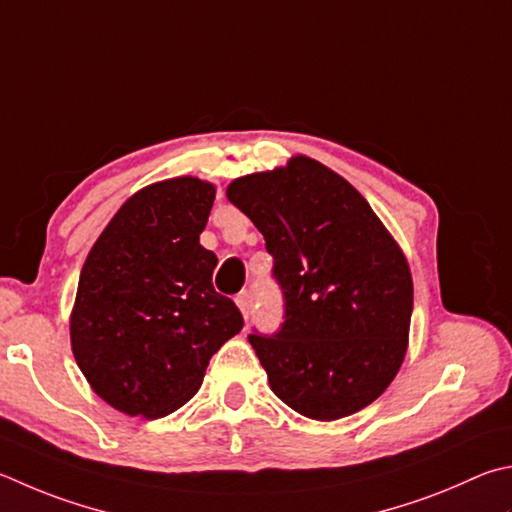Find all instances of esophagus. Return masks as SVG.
Wrapping results in <instances>:
<instances>
[{"label": "esophagus", "instance_id": "esophagus-1", "mask_svg": "<svg viewBox=\"0 0 512 512\" xmlns=\"http://www.w3.org/2000/svg\"><path fill=\"white\" fill-rule=\"evenodd\" d=\"M235 302H237V306H239L241 315H244V320H248L250 306H253V297H250V293H239V295L235 297Z\"/></svg>", "mask_w": 512, "mask_h": 512}]
</instances>
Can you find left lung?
<instances>
[{"mask_svg": "<svg viewBox=\"0 0 512 512\" xmlns=\"http://www.w3.org/2000/svg\"><path fill=\"white\" fill-rule=\"evenodd\" d=\"M226 197L264 235L284 293L282 329L248 336L275 396L313 421L374 403L403 365L414 304L392 232L347 179L302 154L239 176Z\"/></svg>", "mask_w": 512, "mask_h": 512, "instance_id": "left-lung-1", "label": "left lung"}]
</instances>
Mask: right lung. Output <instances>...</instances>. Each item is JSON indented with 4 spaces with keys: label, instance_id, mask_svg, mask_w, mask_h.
Instances as JSON below:
<instances>
[{
    "label": "right lung",
    "instance_id": "obj_1",
    "mask_svg": "<svg viewBox=\"0 0 512 512\" xmlns=\"http://www.w3.org/2000/svg\"><path fill=\"white\" fill-rule=\"evenodd\" d=\"M217 188L174 176L134 192L82 266L71 349L91 389L127 416L179 410L219 347L244 327L212 286L217 255L199 244Z\"/></svg>",
    "mask_w": 512,
    "mask_h": 512
}]
</instances>
